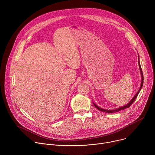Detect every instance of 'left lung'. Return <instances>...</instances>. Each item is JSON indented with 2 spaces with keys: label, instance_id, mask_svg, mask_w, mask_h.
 <instances>
[{
  "label": "left lung",
  "instance_id": "1",
  "mask_svg": "<svg viewBox=\"0 0 155 155\" xmlns=\"http://www.w3.org/2000/svg\"><path fill=\"white\" fill-rule=\"evenodd\" d=\"M138 59H139V68H140V72H141V76H142V83H141V86H140V87L139 90L138 91L137 93L135 95V96L132 99V100H131L126 105L123 106V107H120V108H117V109H115V110H105V109H104V108H100L99 107H98L96 104H95L94 103H93L94 105L96 107V108L97 109H98L99 110H100V111H101V112H106V113H114V112H119V111H120V110H124V109H125V108H129V107L132 105V104L134 102V101H135L136 99L137 98V96H138V94H139L140 91L141 90L143 84V72H142V69H141V66H140V62H139V56H138Z\"/></svg>",
  "mask_w": 155,
  "mask_h": 155
}]
</instances>
